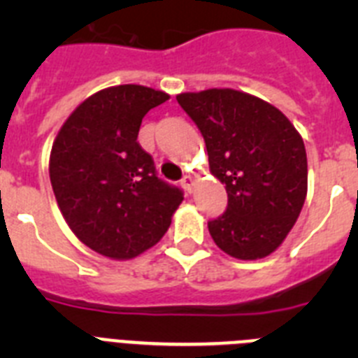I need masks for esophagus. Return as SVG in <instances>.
<instances>
[{
    "instance_id": "1",
    "label": "esophagus",
    "mask_w": 358,
    "mask_h": 358,
    "mask_svg": "<svg viewBox=\"0 0 358 358\" xmlns=\"http://www.w3.org/2000/svg\"><path fill=\"white\" fill-rule=\"evenodd\" d=\"M194 177L192 176H185L181 179V185H182V188L186 189V192H188V194H192V189H194Z\"/></svg>"
}]
</instances>
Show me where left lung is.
I'll return each instance as SVG.
<instances>
[{
    "instance_id": "8db88e82",
    "label": "left lung",
    "mask_w": 358,
    "mask_h": 358,
    "mask_svg": "<svg viewBox=\"0 0 358 358\" xmlns=\"http://www.w3.org/2000/svg\"><path fill=\"white\" fill-rule=\"evenodd\" d=\"M201 131L210 170L226 185L227 208L208 222L218 248L238 260L276 251L306 197L303 138L280 109L235 90L177 94Z\"/></svg>"
}]
</instances>
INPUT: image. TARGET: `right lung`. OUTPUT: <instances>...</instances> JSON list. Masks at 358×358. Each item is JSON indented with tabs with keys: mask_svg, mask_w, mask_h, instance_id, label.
Returning <instances> with one entry per match:
<instances>
[{
	"mask_svg": "<svg viewBox=\"0 0 358 358\" xmlns=\"http://www.w3.org/2000/svg\"><path fill=\"white\" fill-rule=\"evenodd\" d=\"M169 94L136 84L98 91L64 122L52 147L50 181L82 243L113 260L156 245L182 202L138 143L141 120Z\"/></svg>",
	"mask_w": 358,
	"mask_h": 358,
	"instance_id": "obj_1",
	"label": "right lung"
}]
</instances>
